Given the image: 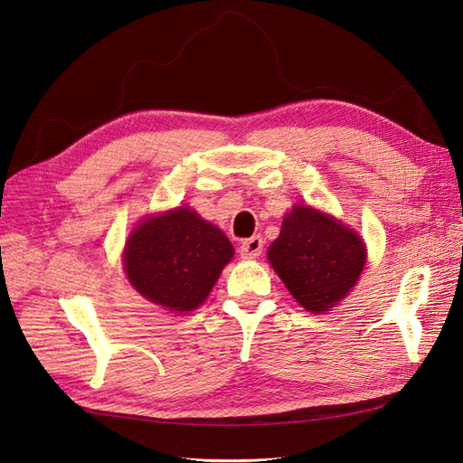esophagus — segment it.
Masks as SVG:
<instances>
[{
    "mask_svg": "<svg viewBox=\"0 0 463 463\" xmlns=\"http://www.w3.org/2000/svg\"><path fill=\"white\" fill-rule=\"evenodd\" d=\"M262 237L260 235H253L249 237V240H245L240 247V253H241V259L245 260H250V259H259L260 253H262Z\"/></svg>",
    "mask_w": 463,
    "mask_h": 463,
    "instance_id": "1",
    "label": "esophagus"
}]
</instances>
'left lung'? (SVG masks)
<instances>
[{"label":"left lung","mask_w":463,"mask_h":463,"mask_svg":"<svg viewBox=\"0 0 463 463\" xmlns=\"http://www.w3.org/2000/svg\"><path fill=\"white\" fill-rule=\"evenodd\" d=\"M269 260L305 311L326 313L355 286L367 249L340 220L296 204L269 247Z\"/></svg>","instance_id":"1"}]
</instances>
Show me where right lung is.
I'll list each match as a JSON object with an SVG mask.
<instances>
[{
  "label": "right lung",
  "mask_w": 463,
  "mask_h": 463,
  "mask_svg": "<svg viewBox=\"0 0 463 463\" xmlns=\"http://www.w3.org/2000/svg\"><path fill=\"white\" fill-rule=\"evenodd\" d=\"M233 245L220 228L189 206L137 223L123 250L131 286L167 311L187 313L208 298Z\"/></svg>",
  "instance_id": "1"
}]
</instances>
